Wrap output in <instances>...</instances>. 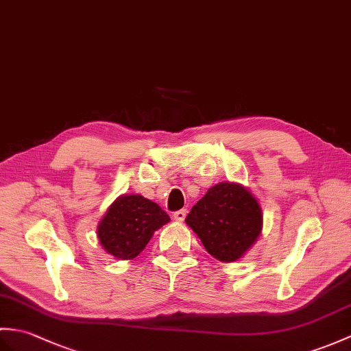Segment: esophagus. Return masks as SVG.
<instances>
[{
	"label": "esophagus",
	"mask_w": 351,
	"mask_h": 351,
	"mask_svg": "<svg viewBox=\"0 0 351 351\" xmlns=\"http://www.w3.org/2000/svg\"><path fill=\"white\" fill-rule=\"evenodd\" d=\"M185 217H186V210L185 209H181V210H176V213L173 214V218H175V221H179V223H182L184 219H185Z\"/></svg>",
	"instance_id": "obj_1"
}]
</instances>
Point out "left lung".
<instances>
[{
  "mask_svg": "<svg viewBox=\"0 0 351 351\" xmlns=\"http://www.w3.org/2000/svg\"><path fill=\"white\" fill-rule=\"evenodd\" d=\"M185 223L210 256L232 263L247 254L263 229L258 200L238 182H218L191 208Z\"/></svg>",
  "mask_w": 351,
  "mask_h": 351,
  "instance_id": "left-lung-1",
  "label": "left lung"
}]
</instances>
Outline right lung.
<instances>
[{"label":"right lung","mask_w":351,"mask_h":351,"mask_svg":"<svg viewBox=\"0 0 351 351\" xmlns=\"http://www.w3.org/2000/svg\"><path fill=\"white\" fill-rule=\"evenodd\" d=\"M170 217L156 202L141 194H122L106 210L97 227L103 250L119 260H132Z\"/></svg>","instance_id":"add662e5"}]
</instances>
